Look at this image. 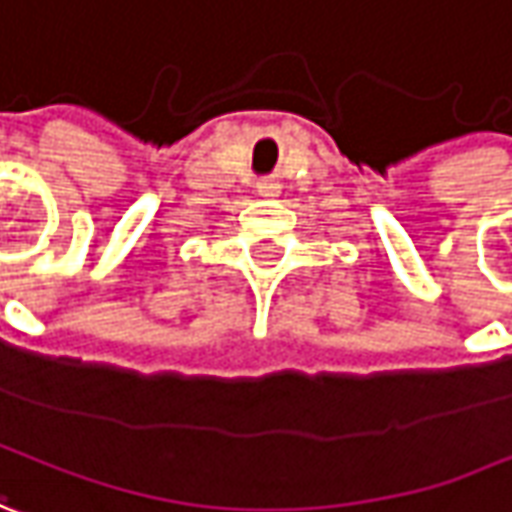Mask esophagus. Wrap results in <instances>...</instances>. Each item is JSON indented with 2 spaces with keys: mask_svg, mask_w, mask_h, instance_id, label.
Segmentation results:
<instances>
[{
  "mask_svg": "<svg viewBox=\"0 0 512 512\" xmlns=\"http://www.w3.org/2000/svg\"><path fill=\"white\" fill-rule=\"evenodd\" d=\"M257 195H260V198H277V195H280V184L272 181V178H260V181H257Z\"/></svg>",
  "mask_w": 512,
  "mask_h": 512,
  "instance_id": "esophagus-1",
  "label": "esophagus"
}]
</instances>
